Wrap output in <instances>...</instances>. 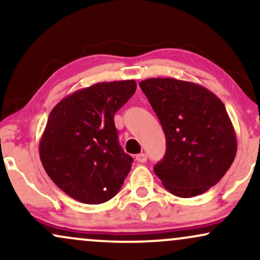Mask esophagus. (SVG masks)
Here are the masks:
<instances>
[{"mask_svg": "<svg viewBox=\"0 0 260 260\" xmlns=\"http://www.w3.org/2000/svg\"><path fill=\"white\" fill-rule=\"evenodd\" d=\"M136 160L138 161V162H140V164H144L145 161H147V154H144V153L138 154L136 156Z\"/></svg>", "mask_w": 260, "mask_h": 260, "instance_id": "esophagus-1", "label": "esophagus"}]
</instances>
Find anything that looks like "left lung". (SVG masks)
<instances>
[{"label": "left lung", "mask_w": 260, "mask_h": 260, "mask_svg": "<svg viewBox=\"0 0 260 260\" xmlns=\"http://www.w3.org/2000/svg\"><path fill=\"white\" fill-rule=\"evenodd\" d=\"M140 88L166 137V153L154 172L172 194L207 192L234 162L237 139L222 101L196 83L149 78Z\"/></svg>", "instance_id": "1"}]
</instances>
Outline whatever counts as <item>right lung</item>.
I'll return each instance as SVG.
<instances>
[{
  "mask_svg": "<svg viewBox=\"0 0 260 260\" xmlns=\"http://www.w3.org/2000/svg\"><path fill=\"white\" fill-rule=\"evenodd\" d=\"M137 89L136 80L103 82L62 99L50 112L40 160L57 187L80 203L113 198L133 159L118 143L113 116Z\"/></svg>",
  "mask_w": 260,
  "mask_h": 260,
  "instance_id": "add662e5",
  "label": "right lung"
}]
</instances>
